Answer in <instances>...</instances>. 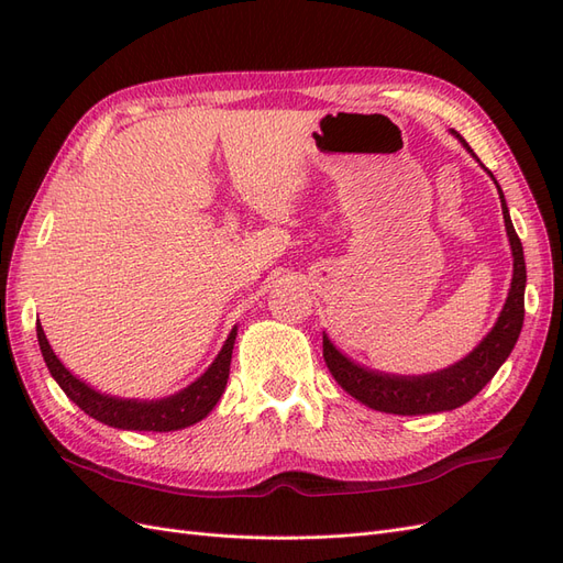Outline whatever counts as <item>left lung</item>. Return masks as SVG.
<instances>
[{
  "mask_svg": "<svg viewBox=\"0 0 563 563\" xmlns=\"http://www.w3.org/2000/svg\"><path fill=\"white\" fill-rule=\"evenodd\" d=\"M455 133V131H453ZM460 139V133H455ZM463 145L470 150V145ZM472 152V150H470ZM490 174V172H488ZM493 178V174H490ZM498 185V183H496ZM500 201H503V216L509 244H512L515 255V275L512 288L505 308L498 317V323L493 331L482 340V345L472 354H467L463 362H457L451 368L420 378H399V376H383V373H373L362 366L352 364L347 356L340 354L331 340L323 335V362H327L331 376L338 380L347 395L360 399L362 404L376 408L383 413H399V416H418V413H439L451 411L467 404L472 397L479 395L484 385L496 376V371L517 345V338L523 327V288H526V263H523V249L519 236L515 232L512 220L505 203V195L498 185Z\"/></svg>",
  "mask_w": 563,
  "mask_h": 563,
  "instance_id": "8db88e82",
  "label": "left lung"
}]
</instances>
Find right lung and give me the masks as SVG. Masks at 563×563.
<instances>
[{"label": "right lung", "mask_w": 563, "mask_h": 563, "mask_svg": "<svg viewBox=\"0 0 563 563\" xmlns=\"http://www.w3.org/2000/svg\"><path fill=\"white\" fill-rule=\"evenodd\" d=\"M236 329H232L230 338L225 340L223 350L216 356V362L209 366L199 380L174 397H166L159 401H135V399H117L100 395L91 389L87 383L77 380L70 371H67L58 356L51 350L48 340L44 335L42 323L37 319V340L44 362L56 378L60 389L70 397L84 413L91 418L110 424L119 430H141V432H172L190 428L211 413V408L218 404L220 395L225 391L230 378V362H232V347H234Z\"/></svg>", "instance_id": "right-lung-1"}]
</instances>
